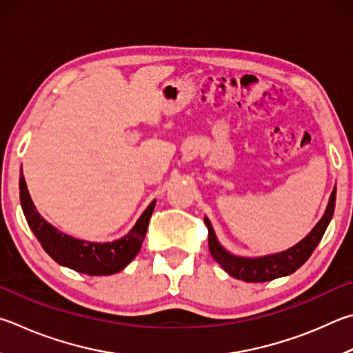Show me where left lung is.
Masks as SVG:
<instances>
[{
	"label": "left lung",
	"mask_w": 353,
	"mask_h": 353,
	"mask_svg": "<svg viewBox=\"0 0 353 353\" xmlns=\"http://www.w3.org/2000/svg\"><path fill=\"white\" fill-rule=\"evenodd\" d=\"M335 201L336 188H333L323 217L303 241H299L296 245L285 250V252L259 256V258H242V256L228 253L217 241L208 217H203L205 225L208 228L210 253L228 274H232L236 279L245 281V283H265V281L287 276V274L296 272L310 258L313 250L323 239L325 228H327L333 211H335Z\"/></svg>",
	"instance_id": "left-lung-1"
}]
</instances>
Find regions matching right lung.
Wrapping results in <instances>:
<instances>
[{
    "label": "right lung",
    "instance_id": "1",
    "mask_svg": "<svg viewBox=\"0 0 353 353\" xmlns=\"http://www.w3.org/2000/svg\"><path fill=\"white\" fill-rule=\"evenodd\" d=\"M20 201L26 221L44 252L60 265L89 276H106V274L119 273L136 258L156 207V201H152L131 232L121 239L100 243L75 239L44 221L32 202L23 172L20 174Z\"/></svg>",
    "mask_w": 353,
    "mask_h": 353
}]
</instances>
